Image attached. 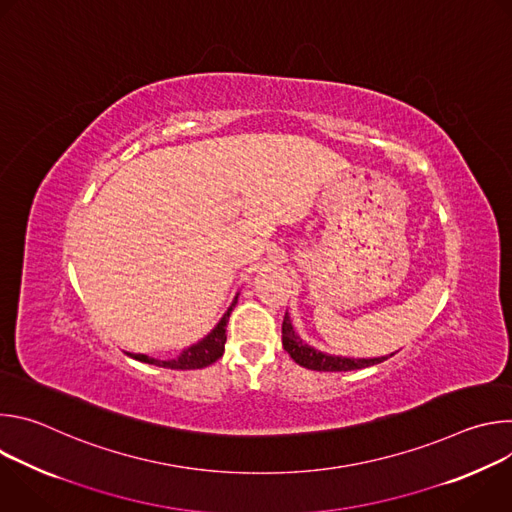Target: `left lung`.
<instances>
[{"label": "left lung", "instance_id": "left-lung-1", "mask_svg": "<svg viewBox=\"0 0 512 512\" xmlns=\"http://www.w3.org/2000/svg\"><path fill=\"white\" fill-rule=\"evenodd\" d=\"M281 342L287 354L294 358L300 367H306L310 371H326V373H338V371H358V369H367L373 367V364H379L387 360L389 356H377V358H348V356H336V354H326L308 342L300 338L296 332L294 324H291L289 314L285 312L283 324H281Z\"/></svg>", "mask_w": 512, "mask_h": 512}]
</instances>
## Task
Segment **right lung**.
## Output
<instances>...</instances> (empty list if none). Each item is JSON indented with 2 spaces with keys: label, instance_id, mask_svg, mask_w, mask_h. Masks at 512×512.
Listing matches in <instances>:
<instances>
[{
  "label": "right lung",
  "instance_id": "add662e5",
  "mask_svg": "<svg viewBox=\"0 0 512 512\" xmlns=\"http://www.w3.org/2000/svg\"><path fill=\"white\" fill-rule=\"evenodd\" d=\"M237 298H239V294H237ZM237 298L233 300V304L229 306L225 316L218 320V324L202 340H198L196 344L184 348L176 358L160 360V358H152L148 354H135V352H127V354L131 358H135V360L145 362V364H156V367H164V369H172V371H194V369L208 367V364L216 362L225 352L227 322H229L231 312H233V308L237 304Z\"/></svg>",
  "mask_w": 512,
  "mask_h": 512
}]
</instances>
